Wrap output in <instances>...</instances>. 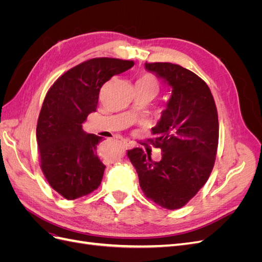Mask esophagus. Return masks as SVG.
Returning a JSON list of instances; mask_svg holds the SVG:
<instances>
[{
    "instance_id": "esophagus-1",
    "label": "esophagus",
    "mask_w": 262,
    "mask_h": 262,
    "mask_svg": "<svg viewBox=\"0 0 262 262\" xmlns=\"http://www.w3.org/2000/svg\"><path fill=\"white\" fill-rule=\"evenodd\" d=\"M123 144L128 148H131V147L134 146V143H133L132 141H130V140H123Z\"/></svg>"
}]
</instances>
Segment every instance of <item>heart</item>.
<instances>
[{
    "label": "heart",
    "instance_id": "b5f03b06",
    "mask_svg": "<svg viewBox=\"0 0 262 262\" xmlns=\"http://www.w3.org/2000/svg\"><path fill=\"white\" fill-rule=\"evenodd\" d=\"M138 82H142V83H145V84H148V85H152V86L157 87V82L155 80V77L152 76V75H149V74L143 75Z\"/></svg>",
    "mask_w": 262,
    "mask_h": 262
}]
</instances>
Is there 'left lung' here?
Returning <instances> with one entry per match:
<instances>
[{
    "label": "left lung",
    "mask_w": 262,
    "mask_h": 262,
    "mask_svg": "<svg viewBox=\"0 0 262 262\" xmlns=\"http://www.w3.org/2000/svg\"><path fill=\"white\" fill-rule=\"evenodd\" d=\"M163 80L171 96L152 128L162 160L136 147L128 157L137 169L140 187L162 208L176 210L191 200L208 181L219 144V118L209 86L191 71L168 62L145 63Z\"/></svg>",
    "instance_id": "obj_1"
}]
</instances>
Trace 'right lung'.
<instances>
[{
    "instance_id": "right-lung-1",
    "label": "right lung",
    "mask_w": 262,
    "mask_h": 262,
    "mask_svg": "<svg viewBox=\"0 0 262 262\" xmlns=\"http://www.w3.org/2000/svg\"><path fill=\"white\" fill-rule=\"evenodd\" d=\"M134 66L133 61L95 58L61 75L47 93L36 138L43 175L68 200L96 190L106 166L97 155L101 138L84 132L87 116L96 112L102 85Z\"/></svg>"
}]
</instances>
